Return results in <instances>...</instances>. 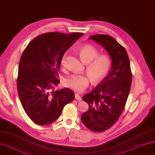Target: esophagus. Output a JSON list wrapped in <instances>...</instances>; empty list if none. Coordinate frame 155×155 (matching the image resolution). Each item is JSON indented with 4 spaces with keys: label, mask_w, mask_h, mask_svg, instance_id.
I'll return each instance as SVG.
<instances>
[{
    "label": "esophagus",
    "mask_w": 155,
    "mask_h": 155,
    "mask_svg": "<svg viewBox=\"0 0 155 155\" xmlns=\"http://www.w3.org/2000/svg\"><path fill=\"white\" fill-rule=\"evenodd\" d=\"M75 98L76 99V100H78V101H81V96L79 95L78 94H75Z\"/></svg>",
    "instance_id": "obj_1"
}]
</instances>
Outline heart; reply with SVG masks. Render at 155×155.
I'll use <instances>...</instances> for the list:
<instances>
[{
    "label": "heart",
    "instance_id": "heart-1",
    "mask_svg": "<svg viewBox=\"0 0 155 155\" xmlns=\"http://www.w3.org/2000/svg\"><path fill=\"white\" fill-rule=\"evenodd\" d=\"M79 54L83 62L87 64L86 70L92 82L97 83L108 74L111 67V61L107 55H98V52L94 46L86 45L80 48ZM67 54L61 60V65H66ZM90 77L87 75H73L64 80V85L75 92H81L88 86Z\"/></svg>",
    "mask_w": 155,
    "mask_h": 155
}]
</instances>
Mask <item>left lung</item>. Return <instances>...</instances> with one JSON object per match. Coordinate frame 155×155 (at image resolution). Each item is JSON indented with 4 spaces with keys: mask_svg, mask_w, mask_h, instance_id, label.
I'll list each match as a JSON object with an SVG mask.
<instances>
[{
    "mask_svg": "<svg viewBox=\"0 0 155 155\" xmlns=\"http://www.w3.org/2000/svg\"><path fill=\"white\" fill-rule=\"evenodd\" d=\"M89 39L101 45L110 57L109 73L92 92L82 99L88 110L81 115V121L89 130L101 132L117 121L123 111L132 84V75L125 49L113 37L93 35Z\"/></svg>",
    "mask_w": 155,
    "mask_h": 155,
    "instance_id": "left-lung-1",
    "label": "left lung"
}]
</instances>
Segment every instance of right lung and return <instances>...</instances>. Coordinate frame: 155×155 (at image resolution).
I'll list each match as a JSON object with an SVG mask.
<instances>
[{
    "instance_id": "right-lung-1",
    "label": "right lung",
    "mask_w": 155,
    "mask_h": 155,
    "mask_svg": "<svg viewBox=\"0 0 155 155\" xmlns=\"http://www.w3.org/2000/svg\"><path fill=\"white\" fill-rule=\"evenodd\" d=\"M81 36V33H45L32 40L23 52L17 90L23 109L35 124H52L74 99L70 89L54 90L53 86L60 82L57 77L64 54Z\"/></svg>"
}]
</instances>
